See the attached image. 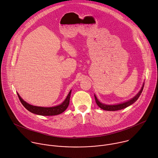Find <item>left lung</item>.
<instances>
[{
	"label": "left lung",
	"mask_w": 158,
	"mask_h": 158,
	"mask_svg": "<svg viewBox=\"0 0 158 158\" xmlns=\"http://www.w3.org/2000/svg\"><path fill=\"white\" fill-rule=\"evenodd\" d=\"M144 83H143V85L141 87V89L139 91V92L136 94V96H135L133 98H132L131 99L124 102L123 103H121V104H114V105H107V104H104L101 103L96 98V95H94V98H95V101L96 104H98V106L101 108L103 110H111V111H114V110H121L123 109H124L128 106H129L130 105L132 104L133 103H134L136 102L138 99L139 98V97L140 96L141 94L142 93V91L143 90V87H144Z\"/></svg>",
	"instance_id": "1"
}]
</instances>
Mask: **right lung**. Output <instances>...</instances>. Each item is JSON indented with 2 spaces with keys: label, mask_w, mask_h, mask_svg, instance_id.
<instances>
[{
  "label": "right lung",
  "mask_w": 158,
  "mask_h": 158,
  "mask_svg": "<svg viewBox=\"0 0 158 158\" xmlns=\"http://www.w3.org/2000/svg\"><path fill=\"white\" fill-rule=\"evenodd\" d=\"M71 90L70 91L69 93L66 97L65 99L63 101V102L58 106H54V107H39V106H35L29 104V103L24 101L23 99L21 98L19 94L17 93L18 97L22 104L26 107L29 111L31 112L32 113L40 115V116H54L58 115L61 114L68 107L70 101V97H71Z\"/></svg>",
  "instance_id": "obj_1"
}]
</instances>
